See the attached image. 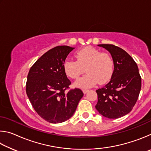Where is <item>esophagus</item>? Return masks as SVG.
Wrapping results in <instances>:
<instances>
[{
	"label": "esophagus",
	"instance_id": "esophagus-1",
	"mask_svg": "<svg viewBox=\"0 0 151 151\" xmlns=\"http://www.w3.org/2000/svg\"><path fill=\"white\" fill-rule=\"evenodd\" d=\"M83 93L84 94H86L88 91V89H83Z\"/></svg>",
	"mask_w": 151,
	"mask_h": 151
}]
</instances>
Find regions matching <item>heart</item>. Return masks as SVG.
Masks as SVG:
<instances>
[{"label": "heart", "mask_w": 151, "mask_h": 151, "mask_svg": "<svg viewBox=\"0 0 151 151\" xmlns=\"http://www.w3.org/2000/svg\"><path fill=\"white\" fill-rule=\"evenodd\" d=\"M76 60L68 59L64 63V70L69 77L78 78L85 70L86 75L75 82L78 87L91 88L98 83L104 84L111 79L114 71L111 56L96 48L87 47L77 50Z\"/></svg>", "instance_id": "obj_1"}]
</instances>
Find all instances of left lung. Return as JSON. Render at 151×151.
<instances>
[{"label": "left lung", "mask_w": 151, "mask_h": 151, "mask_svg": "<svg viewBox=\"0 0 151 151\" xmlns=\"http://www.w3.org/2000/svg\"><path fill=\"white\" fill-rule=\"evenodd\" d=\"M111 53L114 71L109 83L96 90L95 108L101 115L115 119L132 111L141 88V77L137 63L126 51L113 45H99Z\"/></svg>", "instance_id": "1"}]
</instances>
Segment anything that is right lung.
I'll use <instances>...</instances> for the list:
<instances>
[{"label": "right lung", "mask_w": 151, "mask_h": 151, "mask_svg": "<svg viewBox=\"0 0 151 151\" xmlns=\"http://www.w3.org/2000/svg\"><path fill=\"white\" fill-rule=\"evenodd\" d=\"M74 49L58 46L36 61L28 74L26 92L30 103L43 119L60 123L73 115L83 93L75 88L66 92L71 84L64 70V63Z\"/></svg>", "instance_id": "obj_1"}]
</instances>
